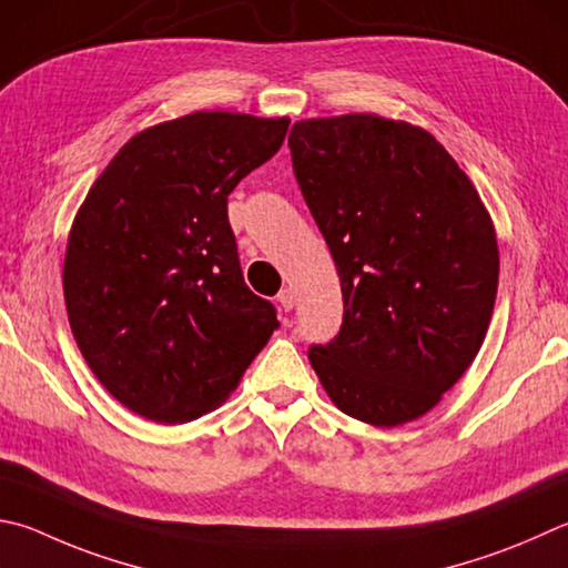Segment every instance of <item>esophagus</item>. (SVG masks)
Wrapping results in <instances>:
<instances>
[{"mask_svg": "<svg viewBox=\"0 0 568 568\" xmlns=\"http://www.w3.org/2000/svg\"><path fill=\"white\" fill-rule=\"evenodd\" d=\"M277 305H281L285 313L293 311V307H295V293L291 291V287H285V291L277 293Z\"/></svg>", "mask_w": 568, "mask_h": 568, "instance_id": "1", "label": "esophagus"}]
</instances>
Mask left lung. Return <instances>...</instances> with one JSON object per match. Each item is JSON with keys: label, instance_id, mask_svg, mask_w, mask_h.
<instances>
[{"label": "left lung", "instance_id": "8db88e82", "mask_svg": "<svg viewBox=\"0 0 568 568\" xmlns=\"http://www.w3.org/2000/svg\"><path fill=\"white\" fill-rule=\"evenodd\" d=\"M287 146L345 303L339 333L307 357L345 415L405 425L437 405L487 335L499 283L489 213L445 146L405 121H297Z\"/></svg>", "mask_w": 568, "mask_h": 568}]
</instances>
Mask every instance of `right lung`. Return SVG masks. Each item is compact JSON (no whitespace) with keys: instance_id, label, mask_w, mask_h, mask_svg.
Instances as JSON below:
<instances>
[{"instance_id":"obj_1","label":"right lung","mask_w":568,"mask_h":568,"mask_svg":"<svg viewBox=\"0 0 568 568\" xmlns=\"http://www.w3.org/2000/svg\"><path fill=\"white\" fill-rule=\"evenodd\" d=\"M287 119L195 111L141 131L91 185L69 235L64 301L113 397L161 425L231 395L277 327L243 281L229 195L283 146Z\"/></svg>"}]
</instances>
